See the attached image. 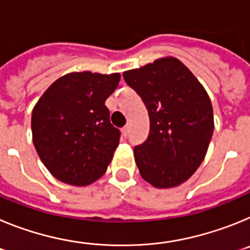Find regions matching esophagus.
Listing matches in <instances>:
<instances>
[{
  "label": "esophagus",
  "mask_w": 250,
  "mask_h": 250,
  "mask_svg": "<svg viewBox=\"0 0 250 250\" xmlns=\"http://www.w3.org/2000/svg\"><path fill=\"white\" fill-rule=\"evenodd\" d=\"M129 132H130V126H125L123 129V135L125 136V138H126L127 135H129Z\"/></svg>",
  "instance_id": "1"
}]
</instances>
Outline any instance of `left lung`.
Wrapping results in <instances>:
<instances>
[{
	"instance_id": "obj_1",
	"label": "left lung",
	"mask_w": 250,
	"mask_h": 250,
	"mask_svg": "<svg viewBox=\"0 0 250 250\" xmlns=\"http://www.w3.org/2000/svg\"><path fill=\"white\" fill-rule=\"evenodd\" d=\"M123 76L149 112V136L134 146L140 175L155 188L182 184L200 167L213 135V107L207 91L174 57Z\"/></svg>"
}]
</instances>
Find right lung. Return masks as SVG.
<instances>
[{
  "label": "right lung",
  "mask_w": 250,
  "mask_h": 250,
  "mask_svg": "<svg viewBox=\"0 0 250 250\" xmlns=\"http://www.w3.org/2000/svg\"><path fill=\"white\" fill-rule=\"evenodd\" d=\"M120 75L71 72L45 91L31 118L34 145L52 175L85 187L105 174L121 132L110 123L105 100Z\"/></svg>",
  "instance_id": "obj_1"
}]
</instances>
